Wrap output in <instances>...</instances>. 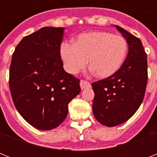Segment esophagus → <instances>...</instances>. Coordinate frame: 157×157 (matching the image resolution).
<instances>
[{
    "instance_id": "1",
    "label": "esophagus",
    "mask_w": 157,
    "mask_h": 157,
    "mask_svg": "<svg viewBox=\"0 0 157 157\" xmlns=\"http://www.w3.org/2000/svg\"><path fill=\"white\" fill-rule=\"evenodd\" d=\"M80 86H81V90H85V89L90 88V83L88 82L87 81H84V80H81V82H80Z\"/></svg>"
}]
</instances>
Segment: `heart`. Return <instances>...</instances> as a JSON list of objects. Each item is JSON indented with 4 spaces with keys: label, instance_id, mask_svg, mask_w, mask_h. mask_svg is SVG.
Instances as JSON below:
<instances>
[{
    "label": "heart",
    "instance_id": "heart-1",
    "mask_svg": "<svg viewBox=\"0 0 157 157\" xmlns=\"http://www.w3.org/2000/svg\"><path fill=\"white\" fill-rule=\"evenodd\" d=\"M127 50L128 43L122 36L94 31L77 36L74 44L63 42L59 51L64 69L68 73H78L89 60L90 68L96 76L107 78L121 67Z\"/></svg>",
    "mask_w": 157,
    "mask_h": 157
}]
</instances>
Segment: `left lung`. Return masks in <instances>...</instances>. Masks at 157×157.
<instances>
[{"label":"left lung","mask_w":157,"mask_h":157,"mask_svg":"<svg viewBox=\"0 0 157 157\" xmlns=\"http://www.w3.org/2000/svg\"><path fill=\"white\" fill-rule=\"evenodd\" d=\"M129 51L120 69L112 76L92 83L94 92L93 113L103 125L113 127L124 123L140 107L147 82V61L141 40L119 26Z\"/></svg>","instance_id":"8db88e82"}]
</instances>
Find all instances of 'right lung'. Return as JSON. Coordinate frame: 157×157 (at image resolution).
<instances>
[{
  "label": "right lung",
  "mask_w": 157,
  "mask_h": 157,
  "mask_svg": "<svg viewBox=\"0 0 157 157\" xmlns=\"http://www.w3.org/2000/svg\"><path fill=\"white\" fill-rule=\"evenodd\" d=\"M63 28L45 27L23 38L12 55L10 90L16 109L40 130L61 124L80 80L64 71L60 56Z\"/></svg>",
  "instance_id": "right-lung-1"
}]
</instances>
